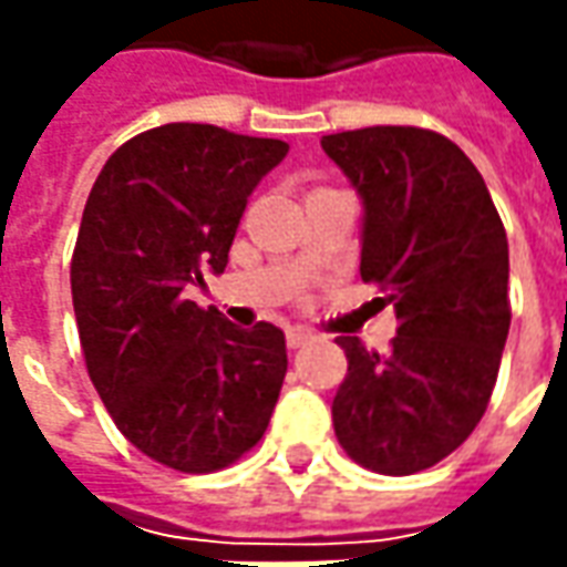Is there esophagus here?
<instances>
[{"instance_id": "34e87169", "label": "esophagus", "mask_w": 567, "mask_h": 567, "mask_svg": "<svg viewBox=\"0 0 567 567\" xmlns=\"http://www.w3.org/2000/svg\"><path fill=\"white\" fill-rule=\"evenodd\" d=\"M312 340V331H306V328H287V343L290 347H306Z\"/></svg>"}]
</instances>
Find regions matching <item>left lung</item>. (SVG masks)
<instances>
[{"mask_svg": "<svg viewBox=\"0 0 567 567\" xmlns=\"http://www.w3.org/2000/svg\"><path fill=\"white\" fill-rule=\"evenodd\" d=\"M321 151L362 202V280H379L401 321L384 357L338 338L334 432L362 467L410 476L486 413L512 324L508 236L480 169L445 135L372 125L324 135Z\"/></svg>", "mask_w": 567, "mask_h": 567, "instance_id": "obj_1", "label": "left lung"}]
</instances>
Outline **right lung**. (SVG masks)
I'll use <instances>...</instances> for the list:
<instances>
[{
    "label": "right lung",
    "mask_w": 567,
    "mask_h": 567,
    "mask_svg": "<svg viewBox=\"0 0 567 567\" xmlns=\"http://www.w3.org/2000/svg\"><path fill=\"white\" fill-rule=\"evenodd\" d=\"M287 151L169 122L122 144L87 195L72 258L78 338L113 423L157 464L227 467L271 423L284 331L239 328L188 290L227 268L249 195Z\"/></svg>",
    "instance_id": "right-lung-1"
}]
</instances>
